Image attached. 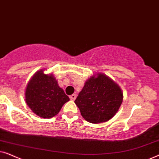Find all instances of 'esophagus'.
Returning <instances> with one entry per match:
<instances>
[{
  "label": "esophagus",
  "mask_w": 159,
  "mask_h": 159,
  "mask_svg": "<svg viewBox=\"0 0 159 159\" xmlns=\"http://www.w3.org/2000/svg\"><path fill=\"white\" fill-rule=\"evenodd\" d=\"M76 98H77V95H76L75 94H72L69 96V98H70L71 101H75V100L76 99Z\"/></svg>",
  "instance_id": "1"
}]
</instances>
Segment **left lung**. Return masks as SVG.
I'll return each instance as SVG.
<instances>
[{"label":"left lung","mask_w":159,"mask_h":159,"mask_svg":"<svg viewBox=\"0 0 159 159\" xmlns=\"http://www.w3.org/2000/svg\"><path fill=\"white\" fill-rule=\"evenodd\" d=\"M122 100L120 88L107 76L99 74L85 82L75 103L85 120L98 124L111 119L118 111Z\"/></svg>","instance_id":"8db88e82"}]
</instances>
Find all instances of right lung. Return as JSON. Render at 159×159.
Wrapping results in <instances>:
<instances>
[{"instance_id":"add662e5","label":"right lung","mask_w":159,"mask_h":159,"mask_svg":"<svg viewBox=\"0 0 159 159\" xmlns=\"http://www.w3.org/2000/svg\"><path fill=\"white\" fill-rule=\"evenodd\" d=\"M26 102L31 110L43 118H51L60 111L69 101L53 75H45L43 70L34 74L27 84Z\"/></svg>"}]
</instances>
